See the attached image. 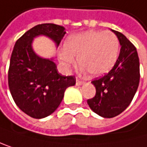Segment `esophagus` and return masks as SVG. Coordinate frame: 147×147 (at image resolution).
I'll list each match as a JSON object with an SVG mask.
<instances>
[{"mask_svg":"<svg viewBox=\"0 0 147 147\" xmlns=\"http://www.w3.org/2000/svg\"><path fill=\"white\" fill-rule=\"evenodd\" d=\"M76 84H77V86H83V84H84V82L80 81L79 79H77V81H76Z\"/></svg>","mask_w":147,"mask_h":147,"instance_id":"esophagus-1","label":"esophagus"}]
</instances>
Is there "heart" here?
Here are the masks:
<instances>
[{
	"mask_svg": "<svg viewBox=\"0 0 147 147\" xmlns=\"http://www.w3.org/2000/svg\"><path fill=\"white\" fill-rule=\"evenodd\" d=\"M59 53V61L65 69L78 63L92 77H100L108 73L115 64L120 44L111 32L90 30L71 35Z\"/></svg>",
	"mask_w": 147,
	"mask_h": 147,
	"instance_id": "heart-1",
	"label": "heart"
}]
</instances>
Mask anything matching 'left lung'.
Instances as JSON below:
<instances>
[{
    "label": "left lung",
    "instance_id": "1",
    "mask_svg": "<svg viewBox=\"0 0 147 147\" xmlns=\"http://www.w3.org/2000/svg\"><path fill=\"white\" fill-rule=\"evenodd\" d=\"M120 42V55L115 66L104 77L92 84L96 94L87 100L90 109L104 118L123 112L131 104L139 84V59L136 47L121 32L112 30Z\"/></svg>",
    "mask_w": 147,
    "mask_h": 147
}]
</instances>
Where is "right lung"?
<instances>
[{"mask_svg": "<svg viewBox=\"0 0 147 147\" xmlns=\"http://www.w3.org/2000/svg\"><path fill=\"white\" fill-rule=\"evenodd\" d=\"M65 28L55 24H38L16 42L9 69V87L16 106L26 115L41 119L53 114L63 99L65 90L75 86L74 76L58 73L54 58L38 55L33 39L46 36L58 47Z\"/></svg>", "mask_w": 147, "mask_h": 147, "instance_id": "right-lung-1", "label": "right lung"}]
</instances>
